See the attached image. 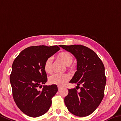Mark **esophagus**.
Here are the masks:
<instances>
[{
    "label": "esophagus",
    "mask_w": 121,
    "mask_h": 121,
    "mask_svg": "<svg viewBox=\"0 0 121 121\" xmlns=\"http://www.w3.org/2000/svg\"><path fill=\"white\" fill-rule=\"evenodd\" d=\"M57 88H58L59 91H60V90H61V89H62V87H61V86H57Z\"/></svg>",
    "instance_id": "34e87169"
}]
</instances>
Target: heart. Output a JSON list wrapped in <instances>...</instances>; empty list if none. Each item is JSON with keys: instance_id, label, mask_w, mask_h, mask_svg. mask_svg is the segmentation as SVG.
Instances as JSON below:
<instances>
[{"instance_id": "heart-1", "label": "heart", "mask_w": 121, "mask_h": 121, "mask_svg": "<svg viewBox=\"0 0 121 121\" xmlns=\"http://www.w3.org/2000/svg\"><path fill=\"white\" fill-rule=\"evenodd\" d=\"M57 57L67 66L72 64L73 61L72 55L67 52H62L57 55ZM43 68L47 73L51 74L52 73V59L51 57L46 59L44 63ZM69 79V75L67 74H55L49 77V81L52 84L63 86Z\"/></svg>"}]
</instances>
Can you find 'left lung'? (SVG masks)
<instances>
[{
    "instance_id": "1",
    "label": "left lung",
    "mask_w": 121,
    "mask_h": 121,
    "mask_svg": "<svg viewBox=\"0 0 121 121\" xmlns=\"http://www.w3.org/2000/svg\"><path fill=\"white\" fill-rule=\"evenodd\" d=\"M60 47L74 55L77 60V71L69 83L80 88L68 89L65 103L69 112L79 117L92 114L104 97L106 77L104 66L96 53L81 45H60Z\"/></svg>"
}]
</instances>
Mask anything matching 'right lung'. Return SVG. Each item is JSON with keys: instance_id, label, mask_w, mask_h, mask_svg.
I'll list each match as a JSON object with an SVG mask.
<instances>
[{"instance_id": "1", "label": "right lung", "mask_w": 121, "mask_h": 121, "mask_svg": "<svg viewBox=\"0 0 121 121\" xmlns=\"http://www.w3.org/2000/svg\"><path fill=\"white\" fill-rule=\"evenodd\" d=\"M57 46H36L22 51L12 64L9 80L13 99L25 114L36 117L45 114L57 91V86H43L47 81L43 65L46 59L60 50Z\"/></svg>"}]
</instances>
